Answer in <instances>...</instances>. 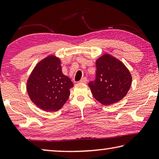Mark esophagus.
<instances>
[{
    "label": "esophagus",
    "mask_w": 159,
    "mask_h": 159,
    "mask_svg": "<svg viewBox=\"0 0 159 159\" xmlns=\"http://www.w3.org/2000/svg\"><path fill=\"white\" fill-rule=\"evenodd\" d=\"M87 82H88V79L86 77L83 78V79L80 80V83H87Z\"/></svg>",
    "instance_id": "1"
}]
</instances>
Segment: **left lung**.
Instances as JSON below:
<instances>
[{"label":"left lung","mask_w":159,"mask_h":159,"mask_svg":"<svg viewBox=\"0 0 159 159\" xmlns=\"http://www.w3.org/2000/svg\"><path fill=\"white\" fill-rule=\"evenodd\" d=\"M95 64V80L88 83L94 98L106 106L120 101L131 86L129 70L120 60L108 54L98 58Z\"/></svg>","instance_id":"left-lung-1"}]
</instances>
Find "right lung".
<instances>
[{
    "label": "right lung",
    "instance_id": "obj_1",
    "mask_svg": "<svg viewBox=\"0 0 159 159\" xmlns=\"http://www.w3.org/2000/svg\"><path fill=\"white\" fill-rule=\"evenodd\" d=\"M71 79L62 74L60 58L48 56L35 66L26 83L31 100L47 112L60 110L68 99Z\"/></svg>",
    "mask_w": 159,
    "mask_h": 159
}]
</instances>
